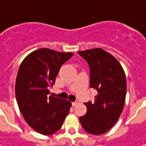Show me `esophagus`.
Masks as SVG:
<instances>
[{"instance_id":"1","label":"esophagus","mask_w":146,"mask_h":146,"mask_svg":"<svg viewBox=\"0 0 146 146\" xmlns=\"http://www.w3.org/2000/svg\"><path fill=\"white\" fill-rule=\"evenodd\" d=\"M77 104H78V102H72V106H76Z\"/></svg>"}]
</instances>
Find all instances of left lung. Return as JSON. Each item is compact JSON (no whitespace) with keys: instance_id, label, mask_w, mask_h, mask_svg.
<instances>
[{"instance_id":"left-lung-1","label":"left lung","mask_w":146,"mask_h":146,"mask_svg":"<svg viewBox=\"0 0 146 146\" xmlns=\"http://www.w3.org/2000/svg\"><path fill=\"white\" fill-rule=\"evenodd\" d=\"M90 68V87L98 91L95 102L85 103L86 114L80 117L85 132L102 135L118 121L127 92L125 73L113 55L100 48L79 51Z\"/></svg>"}]
</instances>
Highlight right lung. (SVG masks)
Wrapping results in <instances>:
<instances>
[{
	"mask_svg": "<svg viewBox=\"0 0 146 146\" xmlns=\"http://www.w3.org/2000/svg\"><path fill=\"white\" fill-rule=\"evenodd\" d=\"M72 53L42 48L29 53L22 63L15 83V95L20 111L28 125L43 135H50L62 127L70 112L71 102L49 96L62 65Z\"/></svg>",
	"mask_w": 146,
	"mask_h": 146,
	"instance_id": "right-lung-1",
	"label": "right lung"
}]
</instances>
